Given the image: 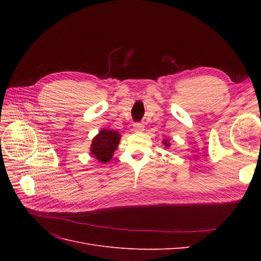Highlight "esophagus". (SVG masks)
Here are the masks:
<instances>
[{
	"label": "esophagus",
	"mask_w": 261,
	"mask_h": 261,
	"mask_svg": "<svg viewBox=\"0 0 261 261\" xmlns=\"http://www.w3.org/2000/svg\"><path fill=\"white\" fill-rule=\"evenodd\" d=\"M134 132H143L144 130V125L141 123H135L134 124Z\"/></svg>",
	"instance_id": "esophagus-1"
}]
</instances>
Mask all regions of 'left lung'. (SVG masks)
Segmentation results:
<instances>
[{"label":"left lung","instance_id":"left-lung-1","mask_svg":"<svg viewBox=\"0 0 261 261\" xmlns=\"http://www.w3.org/2000/svg\"><path fill=\"white\" fill-rule=\"evenodd\" d=\"M163 144L165 145V147H169L170 146V143H168V140H164Z\"/></svg>","mask_w":261,"mask_h":261}]
</instances>
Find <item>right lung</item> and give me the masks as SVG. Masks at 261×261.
I'll list each match as a JSON object with an SVG mask.
<instances>
[{"mask_svg":"<svg viewBox=\"0 0 261 261\" xmlns=\"http://www.w3.org/2000/svg\"><path fill=\"white\" fill-rule=\"evenodd\" d=\"M120 134L115 130L102 129L92 140L90 148L91 154L97 158L100 162H108L111 160L117 148L118 141H120Z\"/></svg>","mask_w":261,"mask_h":261,"instance_id":"right-lung-1","label":"right lung"}]
</instances>
